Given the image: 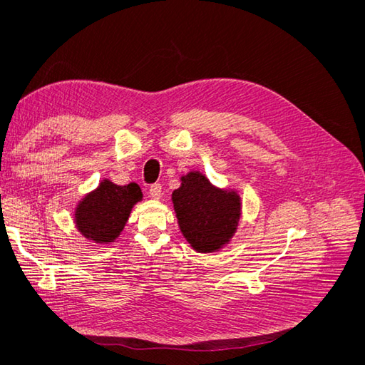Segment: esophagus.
<instances>
[{"label":"esophagus","mask_w":365,"mask_h":365,"mask_svg":"<svg viewBox=\"0 0 365 365\" xmlns=\"http://www.w3.org/2000/svg\"><path fill=\"white\" fill-rule=\"evenodd\" d=\"M149 195L153 197V200H160V197H161V184H158V182L152 184L149 187Z\"/></svg>","instance_id":"1"}]
</instances>
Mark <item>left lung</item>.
Wrapping results in <instances>:
<instances>
[{
    "instance_id": "left-lung-1",
    "label": "left lung",
    "mask_w": 365,
    "mask_h": 365,
    "mask_svg": "<svg viewBox=\"0 0 365 365\" xmlns=\"http://www.w3.org/2000/svg\"><path fill=\"white\" fill-rule=\"evenodd\" d=\"M172 202L181 233L196 251H216L233 237L240 219L236 192L217 189L205 175L190 172L173 190Z\"/></svg>"
}]
</instances>
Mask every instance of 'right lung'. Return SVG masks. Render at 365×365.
I'll return each instance as SVG.
<instances>
[{
  "mask_svg": "<svg viewBox=\"0 0 365 365\" xmlns=\"http://www.w3.org/2000/svg\"><path fill=\"white\" fill-rule=\"evenodd\" d=\"M143 197L138 184L117 185L103 180L76 208V227L96 244L114 242L125 228L132 207Z\"/></svg>",
  "mask_w": 365,
  "mask_h": 365,
  "instance_id": "right-lung-1",
  "label": "right lung"
}]
</instances>
